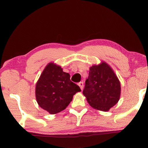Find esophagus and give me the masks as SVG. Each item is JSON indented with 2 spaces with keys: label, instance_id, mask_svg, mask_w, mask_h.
<instances>
[{
  "label": "esophagus",
  "instance_id": "1",
  "mask_svg": "<svg viewBox=\"0 0 148 148\" xmlns=\"http://www.w3.org/2000/svg\"><path fill=\"white\" fill-rule=\"evenodd\" d=\"M78 86L80 87L81 90H83V82H79V83H78Z\"/></svg>",
  "mask_w": 148,
  "mask_h": 148
}]
</instances>
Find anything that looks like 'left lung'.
I'll return each instance as SVG.
<instances>
[{
  "label": "left lung",
  "mask_w": 148,
  "mask_h": 148,
  "mask_svg": "<svg viewBox=\"0 0 148 148\" xmlns=\"http://www.w3.org/2000/svg\"><path fill=\"white\" fill-rule=\"evenodd\" d=\"M83 93L93 108L106 112L119 101L120 82L110 65L102 61L90 68Z\"/></svg>",
  "instance_id": "8db88e82"
}]
</instances>
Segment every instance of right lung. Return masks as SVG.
Instances as JSON below:
<instances>
[{
    "label": "right lung",
    "instance_id": "add662e5",
    "mask_svg": "<svg viewBox=\"0 0 148 148\" xmlns=\"http://www.w3.org/2000/svg\"><path fill=\"white\" fill-rule=\"evenodd\" d=\"M79 92L80 88L71 81L70 74L53 62L46 66L36 85L37 103L51 114L64 110Z\"/></svg>",
    "mask_w": 148,
    "mask_h": 148
}]
</instances>
